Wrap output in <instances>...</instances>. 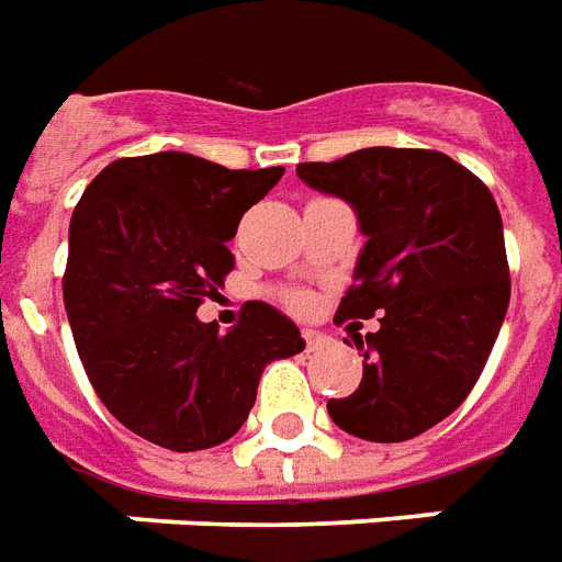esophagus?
Wrapping results in <instances>:
<instances>
[{"mask_svg": "<svg viewBox=\"0 0 562 562\" xmlns=\"http://www.w3.org/2000/svg\"><path fill=\"white\" fill-rule=\"evenodd\" d=\"M303 342H306V348H310V351H315L318 345H324V334H318V330H310V327H306V330H303Z\"/></svg>", "mask_w": 562, "mask_h": 562, "instance_id": "esophagus-1", "label": "esophagus"}]
</instances>
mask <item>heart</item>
Returning <instances> with one entry per match:
<instances>
[{
    "mask_svg": "<svg viewBox=\"0 0 562 562\" xmlns=\"http://www.w3.org/2000/svg\"><path fill=\"white\" fill-rule=\"evenodd\" d=\"M294 306H303V297H294Z\"/></svg>",
    "mask_w": 562,
    "mask_h": 562,
    "instance_id": "1",
    "label": "heart"
}]
</instances>
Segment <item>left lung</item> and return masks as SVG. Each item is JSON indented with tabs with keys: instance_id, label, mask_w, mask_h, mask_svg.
Returning a JSON list of instances; mask_svg holds the SVG:
<instances>
[{
	"instance_id": "1",
	"label": "left lung",
	"mask_w": 562,
	"mask_h": 562,
	"mask_svg": "<svg viewBox=\"0 0 562 562\" xmlns=\"http://www.w3.org/2000/svg\"><path fill=\"white\" fill-rule=\"evenodd\" d=\"M297 178L355 207L366 235L336 322L372 318L355 336L363 381L327 414L348 435L398 443L468 398L509 306L501 211L471 169L426 148H360Z\"/></svg>"
}]
</instances>
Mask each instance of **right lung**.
I'll list each match as a JSON object with an SVG mask.
<instances>
[{"instance_id":"obj_1","label":"right lung","mask_w":562,"mask_h":562,"mask_svg":"<svg viewBox=\"0 0 562 562\" xmlns=\"http://www.w3.org/2000/svg\"><path fill=\"white\" fill-rule=\"evenodd\" d=\"M282 166L226 169L184 151L122 157L74 207L65 310L94 393L122 426L176 452L247 423L265 366L306 348L297 324L249 301L228 334L199 322L223 289L244 211Z\"/></svg>"}]
</instances>
